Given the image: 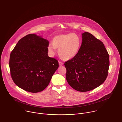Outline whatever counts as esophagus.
Returning a JSON list of instances; mask_svg holds the SVG:
<instances>
[{"mask_svg":"<svg viewBox=\"0 0 122 122\" xmlns=\"http://www.w3.org/2000/svg\"><path fill=\"white\" fill-rule=\"evenodd\" d=\"M59 65L61 66H63V63L62 62H61V61H59Z\"/></svg>","mask_w":122,"mask_h":122,"instance_id":"1","label":"esophagus"}]
</instances>
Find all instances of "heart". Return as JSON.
<instances>
[{"label": "heart", "instance_id": "heart-1", "mask_svg": "<svg viewBox=\"0 0 122 122\" xmlns=\"http://www.w3.org/2000/svg\"><path fill=\"white\" fill-rule=\"evenodd\" d=\"M81 45L80 37L76 34L68 33L55 36L53 43L48 45V51L54 55L58 48V54L61 58L69 60L74 57L78 53Z\"/></svg>", "mask_w": 122, "mask_h": 122}]
</instances>
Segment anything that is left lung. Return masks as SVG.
I'll return each instance as SVG.
<instances>
[{
  "label": "left lung",
  "mask_w": 122,
  "mask_h": 122,
  "mask_svg": "<svg viewBox=\"0 0 122 122\" xmlns=\"http://www.w3.org/2000/svg\"><path fill=\"white\" fill-rule=\"evenodd\" d=\"M109 64V56L103 43L86 32L82 34L78 53L64 64L66 80L77 91L92 90L107 79Z\"/></svg>",
  "instance_id": "8db88e82"
}]
</instances>
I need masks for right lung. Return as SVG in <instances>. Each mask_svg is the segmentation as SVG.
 I'll use <instances>...</instances> for the list:
<instances>
[{
  "label": "right lung",
  "mask_w": 122,
  "mask_h": 122,
  "mask_svg": "<svg viewBox=\"0 0 122 122\" xmlns=\"http://www.w3.org/2000/svg\"><path fill=\"white\" fill-rule=\"evenodd\" d=\"M49 42L36 34L20 39L10 55V75L15 84L31 93L44 90L58 67V61L49 57Z\"/></svg>",
  "instance_id": "obj_1"
}]
</instances>
